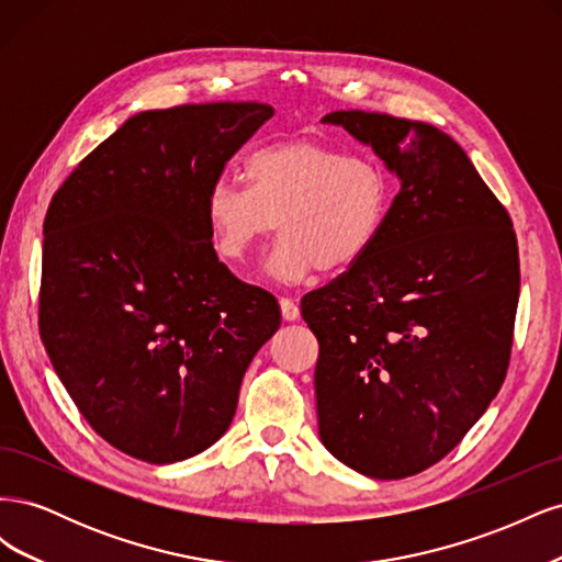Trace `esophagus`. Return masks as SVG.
Instances as JSON below:
<instances>
[{
  "label": "esophagus",
  "mask_w": 562,
  "mask_h": 562,
  "mask_svg": "<svg viewBox=\"0 0 562 562\" xmlns=\"http://www.w3.org/2000/svg\"><path fill=\"white\" fill-rule=\"evenodd\" d=\"M279 304H281V314H283L285 321L300 318V307H297V302L293 297H281Z\"/></svg>",
  "instance_id": "1"
}]
</instances>
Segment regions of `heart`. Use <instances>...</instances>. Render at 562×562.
I'll return each instance as SVG.
<instances>
[{
  "instance_id": "1",
  "label": "heart",
  "mask_w": 562,
  "mask_h": 562,
  "mask_svg": "<svg viewBox=\"0 0 562 562\" xmlns=\"http://www.w3.org/2000/svg\"><path fill=\"white\" fill-rule=\"evenodd\" d=\"M246 180L217 178L209 187L203 211L213 246L244 265L279 225L283 236L267 258V274L279 283L359 265L394 206V182L378 159L304 138L255 151Z\"/></svg>"
}]
</instances>
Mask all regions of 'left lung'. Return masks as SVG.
<instances>
[{
    "mask_svg": "<svg viewBox=\"0 0 562 562\" xmlns=\"http://www.w3.org/2000/svg\"><path fill=\"white\" fill-rule=\"evenodd\" d=\"M321 122L375 149L401 190L366 258L302 297L318 339V434L353 471L407 479L467 436L506 378L516 232L448 133L361 110Z\"/></svg>",
    "mask_w": 562,
    "mask_h": 562,
    "instance_id": "1",
    "label": "left lung"
}]
</instances>
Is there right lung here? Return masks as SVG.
<instances>
[{
	"label": "right lung",
	"instance_id": "obj_1",
	"mask_svg": "<svg viewBox=\"0 0 562 562\" xmlns=\"http://www.w3.org/2000/svg\"><path fill=\"white\" fill-rule=\"evenodd\" d=\"M274 108L203 103L131 116L70 173L44 217L40 335L110 446L149 464L211 448L277 297L217 260L209 187Z\"/></svg>",
	"mask_w": 562,
	"mask_h": 562
}]
</instances>
